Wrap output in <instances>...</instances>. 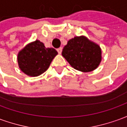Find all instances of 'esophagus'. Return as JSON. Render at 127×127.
<instances>
[{
	"label": "esophagus",
	"mask_w": 127,
	"mask_h": 127,
	"mask_svg": "<svg viewBox=\"0 0 127 127\" xmlns=\"http://www.w3.org/2000/svg\"><path fill=\"white\" fill-rule=\"evenodd\" d=\"M62 50H63V48H62V47H59V48L57 49V52H58V53L59 54H61V52H62Z\"/></svg>",
	"instance_id": "obj_1"
}]
</instances>
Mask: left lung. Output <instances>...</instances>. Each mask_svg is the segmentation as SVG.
<instances>
[{
    "mask_svg": "<svg viewBox=\"0 0 127 127\" xmlns=\"http://www.w3.org/2000/svg\"><path fill=\"white\" fill-rule=\"evenodd\" d=\"M62 55L72 67L82 72L93 71L101 61L100 46L84 36L70 39L64 47Z\"/></svg>",
    "mask_w": 127,
    "mask_h": 127,
    "instance_id": "obj_1",
    "label": "left lung"
}]
</instances>
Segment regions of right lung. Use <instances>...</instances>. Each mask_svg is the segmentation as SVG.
Listing matches in <instances>:
<instances>
[{"label": "right lung", "mask_w": 127, "mask_h": 127, "mask_svg": "<svg viewBox=\"0 0 127 127\" xmlns=\"http://www.w3.org/2000/svg\"><path fill=\"white\" fill-rule=\"evenodd\" d=\"M58 54L54 48H46L39 40L30 43L18 54V65L21 71L31 77L43 73Z\"/></svg>", "instance_id": "1"}]
</instances>
